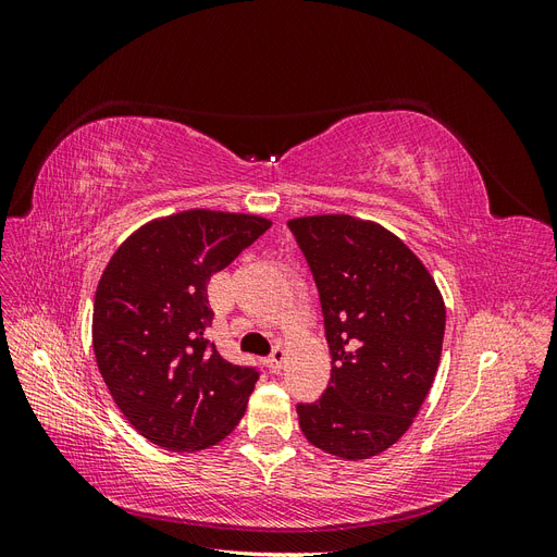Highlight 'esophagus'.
<instances>
[{"instance_id":"34e87169","label":"esophagus","mask_w":557,"mask_h":557,"mask_svg":"<svg viewBox=\"0 0 557 557\" xmlns=\"http://www.w3.org/2000/svg\"><path fill=\"white\" fill-rule=\"evenodd\" d=\"M267 367H269V372H281L283 369V364H285V350L283 348H276L272 356H269L267 360Z\"/></svg>"}]
</instances>
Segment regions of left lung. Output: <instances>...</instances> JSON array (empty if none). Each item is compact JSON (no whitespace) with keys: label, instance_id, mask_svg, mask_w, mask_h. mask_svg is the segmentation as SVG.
<instances>
[{"label":"left lung","instance_id":"left-lung-1","mask_svg":"<svg viewBox=\"0 0 557 557\" xmlns=\"http://www.w3.org/2000/svg\"><path fill=\"white\" fill-rule=\"evenodd\" d=\"M325 315L332 372L297 404L309 444L369 460L401 440L442 360L446 307L428 267L397 234L348 213L290 218Z\"/></svg>","mask_w":557,"mask_h":557}]
</instances>
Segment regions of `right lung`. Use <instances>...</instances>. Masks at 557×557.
Instances as JSON below:
<instances>
[{
	"instance_id": "obj_1",
	"label": "right lung",
	"mask_w": 557,
	"mask_h": 557,
	"mask_svg": "<svg viewBox=\"0 0 557 557\" xmlns=\"http://www.w3.org/2000/svg\"><path fill=\"white\" fill-rule=\"evenodd\" d=\"M272 221L188 209L160 215L115 248L97 283L92 350L115 407L144 440L197 453L239 425L258 374L221 358L207 283Z\"/></svg>"
}]
</instances>
